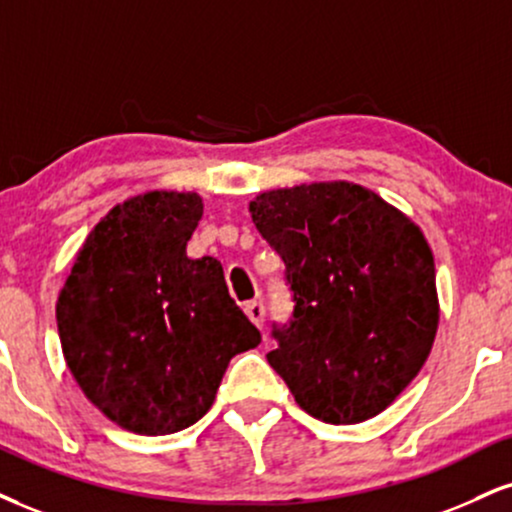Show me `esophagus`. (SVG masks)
Returning <instances> with one entry per match:
<instances>
[{
	"label": "esophagus",
	"mask_w": 512,
	"mask_h": 512,
	"mask_svg": "<svg viewBox=\"0 0 512 512\" xmlns=\"http://www.w3.org/2000/svg\"><path fill=\"white\" fill-rule=\"evenodd\" d=\"M245 315L250 317V322L257 326V329H262L264 326V303L262 300H250V303H245Z\"/></svg>",
	"instance_id": "34e87169"
}]
</instances>
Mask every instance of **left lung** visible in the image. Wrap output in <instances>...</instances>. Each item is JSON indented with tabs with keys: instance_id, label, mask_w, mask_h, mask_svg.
Segmentation results:
<instances>
[{
	"instance_id": "obj_1",
	"label": "left lung",
	"mask_w": 512,
	"mask_h": 512,
	"mask_svg": "<svg viewBox=\"0 0 512 512\" xmlns=\"http://www.w3.org/2000/svg\"><path fill=\"white\" fill-rule=\"evenodd\" d=\"M286 264L293 317L269 365L307 415L377 417L417 377L439 329L434 255L410 217L348 181L303 183L250 202Z\"/></svg>"
}]
</instances>
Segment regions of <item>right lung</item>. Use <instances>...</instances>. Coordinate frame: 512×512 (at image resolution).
I'll return each instance as SVG.
<instances>
[{
	"mask_svg": "<svg viewBox=\"0 0 512 512\" xmlns=\"http://www.w3.org/2000/svg\"><path fill=\"white\" fill-rule=\"evenodd\" d=\"M202 197L150 190L85 238L57 300L61 350L80 391L114 424L162 436L212 408L231 357L262 341L214 257L190 260Z\"/></svg>",
	"mask_w": 512,
	"mask_h": 512,
	"instance_id": "obj_1",
	"label": "right lung"
}]
</instances>
